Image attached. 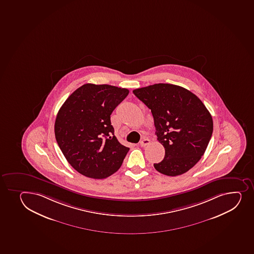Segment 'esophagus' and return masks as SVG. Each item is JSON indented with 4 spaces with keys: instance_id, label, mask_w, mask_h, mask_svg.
Here are the masks:
<instances>
[{
    "instance_id": "obj_1",
    "label": "esophagus",
    "mask_w": 254,
    "mask_h": 254,
    "mask_svg": "<svg viewBox=\"0 0 254 254\" xmlns=\"http://www.w3.org/2000/svg\"><path fill=\"white\" fill-rule=\"evenodd\" d=\"M149 143V139L144 138L143 140L140 142V146H141V147H145V146H147V145H148Z\"/></svg>"
}]
</instances>
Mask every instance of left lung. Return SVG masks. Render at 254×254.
Segmentation results:
<instances>
[{
	"label": "left lung",
	"mask_w": 254,
	"mask_h": 254,
	"mask_svg": "<svg viewBox=\"0 0 254 254\" xmlns=\"http://www.w3.org/2000/svg\"><path fill=\"white\" fill-rule=\"evenodd\" d=\"M152 112L164 159L154 168L175 177L190 170L207 149L213 130L212 116L196 95L182 86L158 83L133 90Z\"/></svg>",
	"instance_id": "1"
}]
</instances>
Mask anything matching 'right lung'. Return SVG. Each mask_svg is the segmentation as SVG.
<instances>
[{"instance_id": "add662e5", "label": "right lung", "mask_w": 254, "mask_h": 254, "mask_svg": "<svg viewBox=\"0 0 254 254\" xmlns=\"http://www.w3.org/2000/svg\"><path fill=\"white\" fill-rule=\"evenodd\" d=\"M129 91L84 84L65 100L55 122V136L65 159L81 175L103 179L120 168L129 147L118 141L111 114Z\"/></svg>"}]
</instances>
